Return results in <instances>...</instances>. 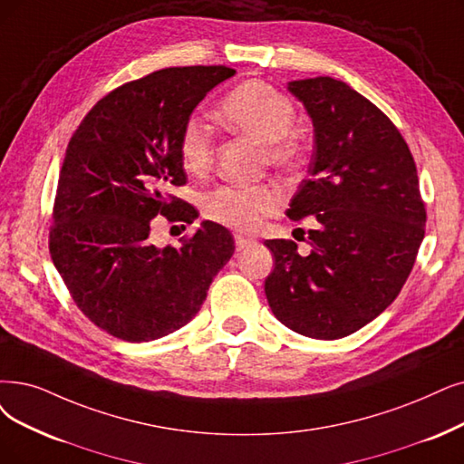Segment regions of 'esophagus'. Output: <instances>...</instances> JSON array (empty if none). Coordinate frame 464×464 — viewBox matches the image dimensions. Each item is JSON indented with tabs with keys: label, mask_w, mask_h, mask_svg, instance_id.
Returning a JSON list of instances; mask_svg holds the SVG:
<instances>
[{
	"label": "esophagus",
	"mask_w": 464,
	"mask_h": 464,
	"mask_svg": "<svg viewBox=\"0 0 464 464\" xmlns=\"http://www.w3.org/2000/svg\"><path fill=\"white\" fill-rule=\"evenodd\" d=\"M236 251H244L247 249L251 244H255L253 237H247V236H236Z\"/></svg>",
	"instance_id": "obj_1"
}]
</instances>
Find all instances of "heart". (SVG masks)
Listing matches in <instances>:
<instances>
[{
  "label": "heart",
  "instance_id": "1",
  "mask_svg": "<svg viewBox=\"0 0 464 464\" xmlns=\"http://www.w3.org/2000/svg\"><path fill=\"white\" fill-rule=\"evenodd\" d=\"M217 120L239 135L265 146L266 160L280 169L299 165L304 156V139L293 129L296 108L293 101L266 82L251 80L232 89L217 108ZM182 168L192 175L206 173L213 163V140L208 127L192 118L184 123L179 139ZM280 206V196L270 187H236L227 184L203 196L201 209L218 225L253 232L265 217Z\"/></svg>",
  "mask_w": 464,
  "mask_h": 464
}]
</instances>
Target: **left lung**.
I'll return each instance as SVG.
<instances>
[{
  "label": "left lung",
  "mask_w": 464,
  "mask_h": 464,
  "mask_svg": "<svg viewBox=\"0 0 464 464\" xmlns=\"http://www.w3.org/2000/svg\"><path fill=\"white\" fill-rule=\"evenodd\" d=\"M287 89L314 125L308 177L287 217L314 215L318 228L308 230V255L291 239H266L276 261L265 293L285 327L333 341L396 299L415 265L426 211L410 146L373 102L327 76Z\"/></svg>",
  "instance_id": "obj_1"
}]
</instances>
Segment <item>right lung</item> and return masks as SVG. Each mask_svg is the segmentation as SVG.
I'll return each instance as SVG.
<instances>
[{"instance_id":"add662e5","label":"right lung","mask_w":464,"mask_h":464,"mask_svg":"<svg viewBox=\"0 0 464 464\" xmlns=\"http://www.w3.org/2000/svg\"><path fill=\"white\" fill-rule=\"evenodd\" d=\"M228 66L163 68L108 92L72 135L54 196L49 251L73 303L97 327L148 343L187 325L234 237L203 220L180 247L150 244L156 215L194 222L168 190L187 184L179 156L184 123Z\"/></svg>"}]
</instances>
